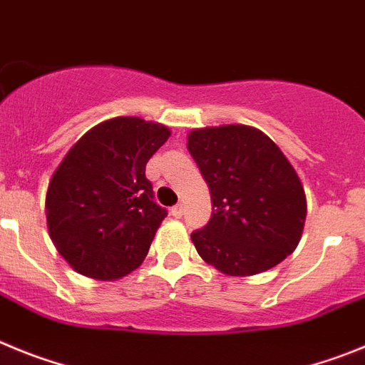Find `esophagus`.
<instances>
[{
	"instance_id": "esophagus-1",
	"label": "esophagus",
	"mask_w": 365,
	"mask_h": 365,
	"mask_svg": "<svg viewBox=\"0 0 365 365\" xmlns=\"http://www.w3.org/2000/svg\"><path fill=\"white\" fill-rule=\"evenodd\" d=\"M170 215L175 216V218H182V215H183V205H182V203H178V205L173 207V209H170Z\"/></svg>"
}]
</instances>
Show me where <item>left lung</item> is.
Instances as JSON below:
<instances>
[{
  "label": "left lung",
  "mask_w": 365,
  "mask_h": 365,
  "mask_svg": "<svg viewBox=\"0 0 365 365\" xmlns=\"http://www.w3.org/2000/svg\"><path fill=\"white\" fill-rule=\"evenodd\" d=\"M187 149L212 202L209 223L190 235L198 255L229 277L284 262L302 238L307 202L280 147L255 127L220 125L190 130Z\"/></svg>",
  "instance_id": "left-lung-1"
}]
</instances>
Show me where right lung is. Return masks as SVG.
<instances>
[{
	"instance_id": "1",
	"label": "right lung",
	"mask_w": 365,
	"mask_h": 365,
	"mask_svg": "<svg viewBox=\"0 0 365 365\" xmlns=\"http://www.w3.org/2000/svg\"><path fill=\"white\" fill-rule=\"evenodd\" d=\"M169 127L142 118L101 121L71 147L48 182L52 244L74 271L118 280L142 265L165 209L153 200L145 165Z\"/></svg>"
}]
</instances>
